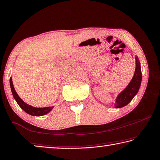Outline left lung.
<instances>
[{
    "mask_svg": "<svg viewBox=\"0 0 160 160\" xmlns=\"http://www.w3.org/2000/svg\"><path fill=\"white\" fill-rule=\"evenodd\" d=\"M135 58L136 69L134 75L128 85L118 95L116 99H115V108H120L128 105L133 97L136 95L140 88L142 79V69H141V64L138 57L136 56Z\"/></svg>",
    "mask_w": 160,
    "mask_h": 160,
    "instance_id": "obj_1",
    "label": "left lung"
}]
</instances>
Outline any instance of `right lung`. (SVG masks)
Masks as SVG:
<instances>
[{"label": "right lung", "mask_w": 160, "mask_h": 160, "mask_svg": "<svg viewBox=\"0 0 160 160\" xmlns=\"http://www.w3.org/2000/svg\"><path fill=\"white\" fill-rule=\"evenodd\" d=\"M10 86L13 98H14L15 100L17 101V102L18 103V105H19V107L22 108L23 110L25 111L27 113L32 115V116H42V115H44L47 114L48 112H50V111L52 110V108H54V106H52V107L46 108H34L33 106L29 105L26 102H24L20 98L19 96L18 95L14 87H13L12 78H10Z\"/></svg>", "instance_id": "1"}]
</instances>
